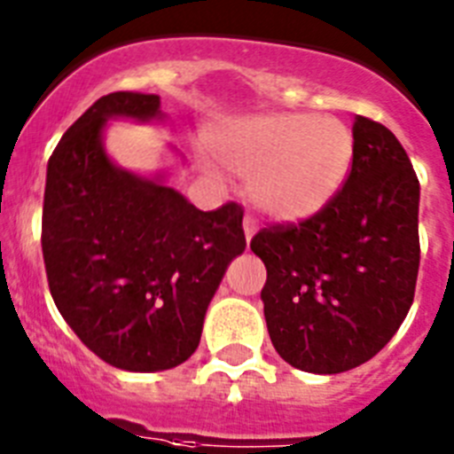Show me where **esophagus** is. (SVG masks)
<instances>
[{
	"instance_id": "1",
	"label": "esophagus",
	"mask_w": 454,
	"mask_h": 454,
	"mask_svg": "<svg viewBox=\"0 0 454 454\" xmlns=\"http://www.w3.org/2000/svg\"><path fill=\"white\" fill-rule=\"evenodd\" d=\"M256 230H259L256 220L252 218V215H245V218H243V231H245V239H247V243L252 240V236L256 234Z\"/></svg>"
}]
</instances>
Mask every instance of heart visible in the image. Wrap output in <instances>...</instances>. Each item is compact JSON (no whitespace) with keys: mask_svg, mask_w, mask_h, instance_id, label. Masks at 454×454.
I'll use <instances>...</instances> for the list:
<instances>
[{"mask_svg":"<svg viewBox=\"0 0 454 454\" xmlns=\"http://www.w3.org/2000/svg\"><path fill=\"white\" fill-rule=\"evenodd\" d=\"M207 148L223 168L247 177V195L261 214L294 224L335 200L351 170L356 139L335 116L277 112L214 128Z\"/></svg>","mask_w":454,"mask_h":454,"instance_id":"heart-1","label":"heart"}]
</instances>
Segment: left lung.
I'll list each match as a JSON object with an SVG mask.
<instances>
[{
  "instance_id": "left-lung-1",
  "label": "left lung",
  "mask_w": 454,
  "mask_h": 454,
  "mask_svg": "<svg viewBox=\"0 0 454 454\" xmlns=\"http://www.w3.org/2000/svg\"><path fill=\"white\" fill-rule=\"evenodd\" d=\"M351 173L331 205L299 224L261 230L270 340L286 363L342 373L372 360L405 319L419 259V189L401 141L356 116Z\"/></svg>"
}]
</instances>
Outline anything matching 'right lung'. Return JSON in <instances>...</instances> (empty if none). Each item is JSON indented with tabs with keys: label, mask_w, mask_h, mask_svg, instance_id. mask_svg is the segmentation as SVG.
I'll return each instance as SVG.
<instances>
[{
	"label": "right lung",
	"mask_w": 454,
	"mask_h": 454,
	"mask_svg": "<svg viewBox=\"0 0 454 454\" xmlns=\"http://www.w3.org/2000/svg\"><path fill=\"white\" fill-rule=\"evenodd\" d=\"M110 119L161 121L157 94L98 98L49 157L43 256L65 322L101 360L164 372L189 360L224 270L245 252L243 209L200 211L107 155Z\"/></svg>",
	"instance_id": "obj_1"
}]
</instances>
